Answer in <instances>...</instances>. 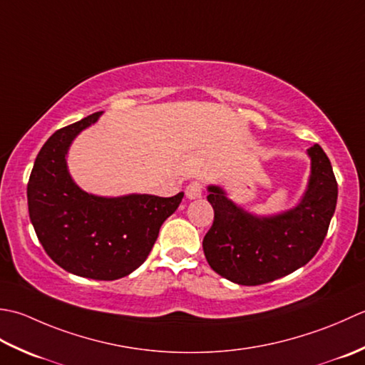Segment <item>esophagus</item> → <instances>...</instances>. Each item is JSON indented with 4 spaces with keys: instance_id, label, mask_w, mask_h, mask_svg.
Listing matches in <instances>:
<instances>
[{
    "instance_id": "34e87169",
    "label": "esophagus",
    "mask_w": 365,
    "mask_h": 365,
    "mask_svg": "<svg viewBox=\"0 0 365 365\" xmlns=\"http://www.w3.org/2000/svg\"><path fill=\"white\" fill-rule=\"evenodd\" d=\"M202 195H203V187L198 181H193L187 185V187H185V197H187L189 200H197Z\"/></svg>"
}]
</instances>
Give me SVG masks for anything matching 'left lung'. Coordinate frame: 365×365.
<instances>
[{
	"label": "left lung",
	"mask_w": 365,
	"mask_h": 365,
	"mask_svg": "<svg viewBox=\"0 0 365 365\" xmlns=\"http://www.w3.org/2000/svg\"><path fill=\"white\" fill-rule=\"evenodd\" d=\"M306 192L292 210L255 215L230 200L220 185H207L214 222L203 240L207 263L237 285H262L299 269L315 257L337 205V181L319 145L307 150Z\"/></svg>",
	"instance_id": "8db88e82"
}]
</instances>
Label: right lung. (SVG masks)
Masks as SVG:
<instances>
[{"label":"right lung","instance_id":"right-lung-1","mask_svg":"<svg viewBox=\"0 0 365 365\" xmlns=\"http://www.w3.org/2000/svg\"><path fill=\"white\" fill-rule=\"evenodd\" d=\"M101 115L66 125L46 141L28 181V211L37 240L58 266L80 277L116 280L148 258L184 192L170 198L148 193L102 197L78 187L69 173L68 153L78 133Z\"/></svg>","mask_w":365,"mask_h":365}]
</instances>
